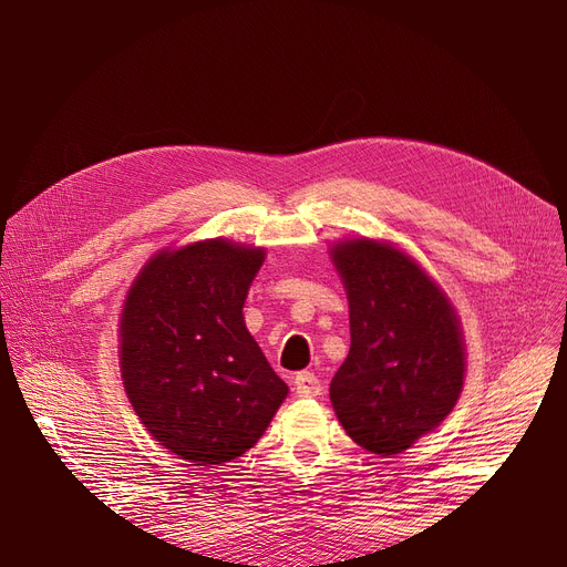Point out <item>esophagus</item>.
<instances>
[{
  "instance_id": "1",
  "label": "esophagus",
  "mask_w": 567,
  "mask_h": 567,
  "mask_svg": "<svg viewBox=\"0 0 567 567\" xmlns=\"http://www.w3.org/2000/svg\"><path fill=\"white\" fill-rule=\"evenodd\" d=\"M321 391V383L312 372H299L293 377V393L299 398H315Z\"/></svg>"
}]
</instances>
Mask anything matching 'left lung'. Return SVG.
I'll return each instance as SVG.
<instances>
[{"label":"left lung","instance_id":"1","mask_svg":"<svg viewBox=\"0 0 567 567\" xmlns=\"http://www.w3.org/2000/svg\"><path fill=\"white\" fill-rule=\"evenodd\" d=\"M331 259L349 301L351 347L331 402L361 449L391 457L436 430L464 389L460 317L411 255L377 238H344Z\"/></svg>","mask_w":567,"mask_h":567}]
</instances>
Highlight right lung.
<instances>
[{
	"label": "right lung",
	"mask_w": 567,
	"mask_h": 567,
	"mask_svg": "<svg viewBox=\"0 0 567 567\" xmlns=\"http://www.w3.org/2000/svg\"><path fill=\"white\" fill-rule=\"evenodd\" d=\"M264 257V248L223 236L165 248L126 293L118 319L126 395L146 432L197 466L250 451L289 393L244 319Z\"/></svg>",
	"instance_id": "1"
}]
</instances>
